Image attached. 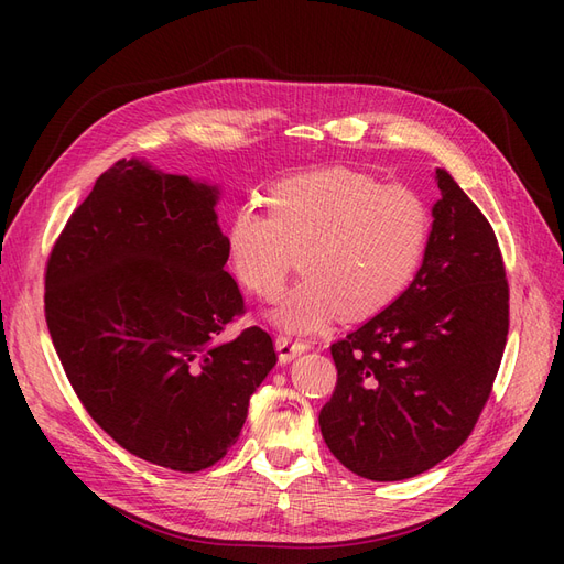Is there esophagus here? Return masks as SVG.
Instances as JSON below:
<instances>
[{"label": "esophagus", "mask_w": 564, "mask_h": 564, "mask_svg": "<svg viewBox=\"0 0 564 564\" xmlns=\"http://www.w3.org/2000/svg\"><path fill=\"white\" fill-rule=\"evenodd\" d=\"M275 348L280 352V362H292L294 357H299L301 352L308 350V344H305V340H301V338H294V336H278Z\"/></svg>", "instance_id": "obj_1"}]
</instances>
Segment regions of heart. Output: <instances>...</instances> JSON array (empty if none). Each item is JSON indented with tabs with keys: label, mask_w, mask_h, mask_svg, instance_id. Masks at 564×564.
<instances>
[{
	"label": "heart",
	"mask_w": 564,
	"mask_h": 564,
	"mask_svg": "<svg viewBox=\"0 0 564 564\" xmlns=\"http://www.w3.org/2000/svg\"><path fill=\"white\" fill-rule=\"evenodd\" d=\"M270 212L245 204L226 228L235 280L278 299L299 253L305 278L275 311L286 332H315L338 313H381L419 272L431 240V209L414 187L348 169H324L275 183Z\"/></svg>",
	"instance_id": "b5f03b06"
}]
</instances>
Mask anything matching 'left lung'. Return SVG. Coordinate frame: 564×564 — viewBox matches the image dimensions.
<instances>
[{
  "label": "left lung",
  "mask_w": 564,
  "mask_h": 564,
  "mask_svg": "<svg viewBox=\"0 0 564 564\" xmlns=\"http://www.w3.org/2000/svg\"><path fill=\"white\" fill-rule=\"evenodd\" d=\"M429 249L414 282L332 344L338 379L319 412L332 454L367 480L425 473L473 433L508 336V280L489 220L437 169Z\"/></svg>",
  "instance_id": "left-lung-1"
}]
</instances>
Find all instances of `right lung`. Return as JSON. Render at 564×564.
Masks as SVG:
<instances>
[{"mask_svg":"<svg viewBox=\"0 0 564 564\" xmlns=\"http://www.w3.org/2000/svg\"><path fill=\"white\" fill-rule=\"evenodd\" d=\"M216 199V185L119 160L67 218L44 275L46 327L84 409L119 447L181 473L228 454L278 362L261 327L228 334L245 299Z\"/></svg>","mask_w":564,"mask_h":564,"instance_id":"right-lung-1","label":"right lung"}]
</instances>
